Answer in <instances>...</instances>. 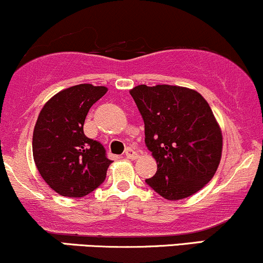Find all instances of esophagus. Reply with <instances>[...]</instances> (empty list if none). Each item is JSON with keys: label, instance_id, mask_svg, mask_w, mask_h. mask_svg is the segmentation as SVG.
Instances as JSON below:
<instances>
[{"label": "esophagus", "instance_id": "obj_1", "mask_svg": "<svg viewBox=\"0 0 263 263\" xmlns=\"http://www.w3.org/2000/svg\"><path fill=\"white\" fill-rule=\"evenodd\" d=\"M125 156L129 159H136L138 157V153L136 152L134 148H131V147H127V148H126V151H125Z\"/></svg>", "mask_w": 263, "mask_h": 263}]
</instances>
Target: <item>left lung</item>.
<instances>
[{
	"label": "left lung",
	"mask_w": 263,
	"mask_h": 263,
	"mask_svg": "<svg viewBox=\"0 0 263 263\" xmlns=\"http://www.w3.org/2000/svg\"><path fill=\"white\" fill-rule=\"evenodd\" d=\"M129 93L157 162L156 174L146 183L168 200L195 194L209 183L221 159V129L209 104L183 86L138 85Z\"/></svg>",
	"instance_id": "obj_1"
}]
</instances>
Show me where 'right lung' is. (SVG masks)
<instances>
[{
    "mask_svg": "<svg viewBox=\"0 0 263 263\" xmlns=\"http://www.w3.org/2000/svg\"><path fill=\"white\" fill-rule=\"evenodd\" d=\"M107 91L80 84L54 95L39 112L33 131V158L45 183L63 197L90 194L106 178L112 161L100 142L86 137L90 107Z\"/></svg>",
    "mask_w": 263,
    "mask_h": 263,
    "instance_id": "add662e5",
    "label": "right lung"
}]
</instances>
